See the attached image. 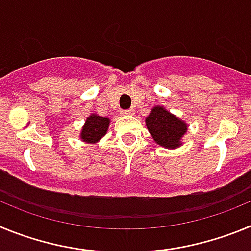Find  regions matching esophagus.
<instances>
[{
  "instance_id": "34e87169",
  "label": "esophagus",
  "mask_w": 251,
  "mask_h": 251,
  "mask_svg": "<svg viewBox=\"0 0 251 251\" xmlns=\"http://www.w3.org/2000/svg\"><path fill=\"white\" fill-rule=\"evenodd\" d=\"M122 113L126 115H130V114H134V109H126V110H122Z\"/></svg>"
}]
</instances>
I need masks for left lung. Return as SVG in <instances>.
I'll use <instances>...</instances> for the list:
<instances>
[{
    "label": "left lung",
    "instance_id": "left-lung-1",
    "mask_svg": "<svg viewBox=\"0 0 251 251\" xmlns=\"http://www.w3.org/2000/svg\"><path fill=\"white\" fill-rule=\"evenodd\" d=\"M146 124L153 139L167 148H176L181 145V138L187 130L185 122L176 118L174 114L162 108H153L146 118Z\"/></svg>",
    "mask_w": 251,
    "mask_h": 251
}]
</instances>
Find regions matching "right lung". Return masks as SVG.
<instances>
[{"label": "right lung", "mask_w": 251, "mask_h": 251, "mask_svg": "<svg viewBox=\"0 0 251 251\" xmlns=\"http://www.w3.org/2000/svg\"><path fill=\"white\" fill-rule=\"evenodd\" d=\"M109 126V119L99 117L97 114L90 115L89 118L86 119L84 124L83 130H81V139L88 143H95L103 136H105L106 130Z\"/></svg>", "instance_id": "right-lung-1"}]
</instances>
